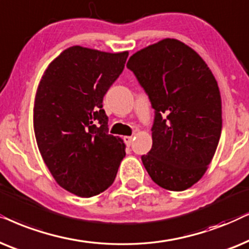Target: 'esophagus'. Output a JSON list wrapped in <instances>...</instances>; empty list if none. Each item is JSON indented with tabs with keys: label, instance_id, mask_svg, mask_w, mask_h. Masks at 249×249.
Segmentation results:
<instances>
[{
	"label": "esophagus",
	"instance_id": "obj_1",
	"mask_svg": "<svg viewBox=\"0 0 249 249\" xmlns=\"http://www.w3.org/2000/svg\"><path fill=\"white\" fill-rule=\"evenodd\" d=\"M123 139H124V142L126 143V145H128V147H130L132 142H133V137H124Z\"/></svg>",
	"mask_w": 249,
	"mask_h": 249
}]
</instances>
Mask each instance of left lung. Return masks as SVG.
<instances>
[{"instance_id":"obj_1","label":"left lung","mask_w":249,"mask_h":249,"mask_svg":"<svg viewBox=\"0 0 249 249\" xmlns=\"http://www.w3.org/2000/svg\"><path fill=\"white\" fill-rule=\"evenodd\" d=\"M126 67L155 110L152 147L141 156L145 170L167 190L190 188L205 174L221 137L216 79L196 51L174 38L134 53Z\"/></svg>"}]
</instances>
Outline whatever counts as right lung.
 <instances>
[{
  "label": "right lung",
  "mask_w": 249,
  "mask_h": 249,
  "mask_svg": "<svg viewBox=\"0 0 249 249\" xmlns=\"http://www.w3.org/2000/svg\"><path fill=\"white\" fill-rule=\"evenodd\" d=\"M128 52L71 46L42 76L34 104V132L43 160L58 184L89 198L108 189L125 157L109 134L105 94L124 71Z\"/></svg>",
  "instance_id": "right-lung-1"
}]
</instances>
